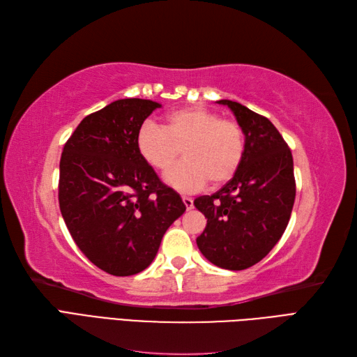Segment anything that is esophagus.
Returning a JSON list of instances; mask_svg holds the SVG:
<instances>
[{
    "mask_svg": "<svg viewBox=\"0 0 357 357\" xmlns=\"http://www.w3.org/2000/svg\"><path fill=\"white\" fill-rule=\"evenodd\" d=\"M181 199H183V204H185L186 210H192V208H193V199H192V198H189V197H183Z\"/></svg>",
    "mask_w": 357,
    "mask_h": 357,
    "instance_id": "esophagus-1",
    "label": "esophagus"
}]
</instances>
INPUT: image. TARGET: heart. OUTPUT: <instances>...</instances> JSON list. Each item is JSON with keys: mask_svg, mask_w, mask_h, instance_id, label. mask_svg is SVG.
Listing matches in <instances>:
<instances>
[{"mask_svg": "<svg viewBox=\"0 0 357 357\" xmlns=\"http://www.w3.org/2000/svg\"><path fill=\"white\" fill-rule=\"evenodd\" d=\"M139 155L156 171L168 169L178 159L185 160L167 174L172 188L183 192L207 185L220 186L238 171L244 156L243 128L231 119H222L205 107H185L167 116V125L147 121L138 129Z\"/></svg>", "mask_w": 357, "mask_h": 357, "instance_id": "1", "label": "heart"}]
</instances>
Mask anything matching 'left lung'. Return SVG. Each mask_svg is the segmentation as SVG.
Returning <instances> with one entry per match:
<instances>
[{
	"mask_svg": "<svg viewBox=\"0 0 357 357\" xmlns=\"http://www.w3.org/2000/svg\"><path fill=\"white\" fill-rule=\"evenodd\" d=\"M243 128L245 149L235 176L213 195L193 201L207 226L197 238L215 266L241 271L257 264L282 238L294 208V158L277 128L243 104L220 100Z\"/></svg>",
	"mask_w": 357,
	"mask_h": 357,
	"instance_id": "8db88e82",
	"label": "left lung"
}]
</instances>
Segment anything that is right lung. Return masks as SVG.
I'll return each instance as SVG.
<instances>
[{"instance_id": "1", "label": "right lung", "mask_w": 357, "mask_h": 357, "mask_svg": "<svg viewBox=\"0 0 357 357\" xmlns=\"http://www.w3.org/2000/svg\"><path fill=\"white\" fill-rule=\"evenodd\" d=\"M159 107L150 100H117L86 116L62 150V218L83 255L112 275L146 269L186 210L137 147L138 129Z\"/></svg>"}]
</instances>
